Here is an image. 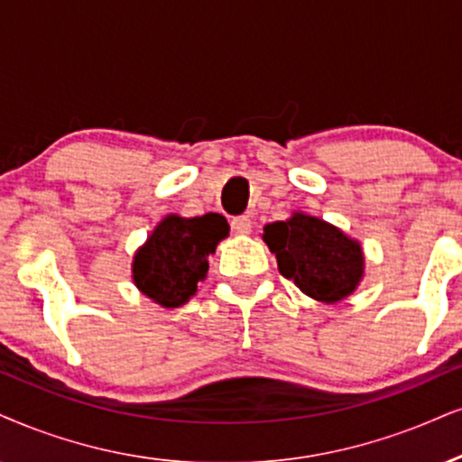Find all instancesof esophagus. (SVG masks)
<instances>
[{"label":"esophagus","mask_w":462,"mask_h":462,"mask_svg":"<svg viewBox=\"0 0 462 462\" xmlns=\"http://www.w3.org/2000/svg\"><path fill=\"white\" fill-rule=\"evenodd\" d=\"M231 229L240 233V236H246V233L253 229V220H250L248 216H236V218L231 220Z\"/></svg>","instance_id":"34e87169"}]
</instances>
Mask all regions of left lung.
I'll return each mask as SVG.
<instances>
[{
	"label": "left lung",
	"instance_id": "left-lung-1",
	"mask_svg": "<svg viewBox=\"0 0 462 462\" xmlns=\"http://www.w3.org/2000/svg\"><path fill=\"white\" fill-rule=\"evenodd\" d=\"M263 242L276 254L278 272L317 301L349 298L364 276L360 242L317 216L293 212L265 225Z\"/></svg>",
	"mask_w": 462,
	"mask_h": 462
}]
</instances>
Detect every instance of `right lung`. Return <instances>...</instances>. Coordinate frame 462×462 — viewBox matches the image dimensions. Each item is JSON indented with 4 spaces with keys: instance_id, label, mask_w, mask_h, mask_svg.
Here are the masks:
<instances>
[{
    "instance_id": "right-lung-1",
    "label": "right lung",
    "mask_w": 462,
    "mask_h": 462,
    "mask_svg": "<svg viewBox=\"0 0 462 462\" xmlns=\"http://www.w3.org/2000/svg\"><path fill=\"white\" fill-rule=\"evenodd\" d=\"M226 236L229 225L220 214L195 218L169 214L136 250L133 261L136 289L164 309L186 304L197 293L199 281L208 274V257Z\"/></svg>"
}]
</instances>
